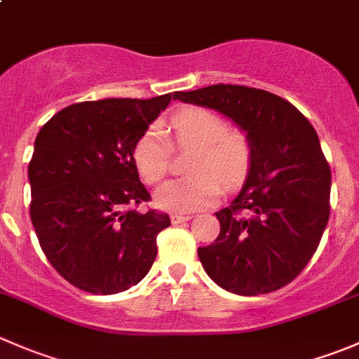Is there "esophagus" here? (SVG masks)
Returning <instances> with one entry per match:
<instances>
[{
	"label": "esophagus",
	"instance_id": "1",
	"mask_svg": "<svg viewBox=\"0 0 359 359\" xmlns=\"http://www.w3.org/2000/svg\"><path fill=\"white\" fill-rule=\"evenodd\" d=\"M187 220H191V215H182V213H173L172 215V224H182V222H187Z\"/></svg>",
	"mask_w": 359,
	"mask_h": 359
}]
</instances>
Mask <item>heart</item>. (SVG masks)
I'll use <instances>...</instances> for the list:
<instances>
[{
    "label": "heart",
    "instance_id": "1",
    "mask_svg": "<svg viewBox=\"0 0 359 359\" xmlns=\"http://www.w3.org/2000/svg\"><path fill=\"white\" fill-rule=\"evenodd\" d=\"M179 147H196L191 172L168 180L156 191V205L172 213H189L217 201L224 189H234L252 165V142L240 130H229L226 119L205 107H186L170 121ZM172 140L161 123L151 125L137 142L133 159L140 177L156 184L166 175L172 159Z\"/></svg>",
    "mask_w": 359,
    "mask_h": 359
}]
</instances>
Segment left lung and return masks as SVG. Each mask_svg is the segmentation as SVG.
I'll list each match as a JSON object with an SVG mask.
<instances>
[{
  "instance_id": "8db88e82",
  "label": "left lung",
  "mask_w": 359,
  "mask_h": 359,
  "mask_svg": "<svg viewBox=\"0 0 359 359\" xmlns=\"http://www.w3.org/2000/svg\"><path fill=\"white\" fill-rule=\"evenodd\" d=\"M173 99L233 119L252 142V165L229 206L215 213L220 233L198 248L219 287L260 295L285 287L307 266L330 217L332 173L309 119L259 88L212 85Z\"/></svg>"
}]
</instances>
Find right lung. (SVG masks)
Returning a JSON list of instances; mask_svg holds the SVG:
<instances>
[{
	"instance_id": "obj_1",
	"label": "right lung",
	"mask_w": 359,
	"mask_h": 359,
	"mask_svg": "<svg viewBox=\"0 0 359 359\" xmlns=\"http://www.w3.org/2000/svg\"><path fill=\"white\" fill-rule=\"evenodd\" d=\"M172 97L72 104L36 137L27 170L32 226L50 264L79 290H128L156 259L170 217L132 208L151 200L133 151Z\"/></svg>"
}]
</instances>
